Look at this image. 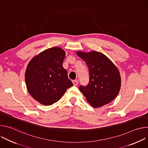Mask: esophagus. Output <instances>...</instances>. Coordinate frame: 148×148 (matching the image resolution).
Here are the masks:
<instances>
[{
    "mask_svg": "<svg viewBox=\"0 0 148 148\" xmlns=\"http://www.w3.org/2000/svg\"><path fill=\"white\" fill-rule=\"evenodd\" d=\"M73 84H74V86H77V84H78V81L77 80V79L73 80Z\"/></svg>",
    "mask_w": 148,
    "mask_h": 148,
    "instance_id": "esophagus-1",
    "label": "esophagus"
}]
</instances>
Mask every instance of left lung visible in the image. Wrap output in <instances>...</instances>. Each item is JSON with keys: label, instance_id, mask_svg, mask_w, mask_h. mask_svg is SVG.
Returning <instances> with one entry per match:
<instances>
[{"label": "left lung", "instance_id": "left-lung-1", "mask_svg": "<svg viewBox=\"0 0 148 148\" xmlns=\"http://www.w3.org/2000/svg\"><path fill=\"white\" fill-rule=\"evenodd\" d=\"M77 54L87 64L89 82L80 86L79 91L94 108L101 107L116 98L121 88V76L117 67L104 54L92 51H77Z\"/></svg>", "mask_w": 148, "mask_h": 148}]
</instances>
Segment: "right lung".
Wrapping results in <instances>:
<instances>
[{
    "instance_id": "obj_1",
    "label": "right lung",
    "mask_w": 148,
    "mask_h": 148,
    "mask_svg": "<svg viewBox=\"0 0 148 148\" xmlns=\"http://www.w3.org/2000/svg\"><path fill=\"white\" fill-rule=\"evenodd\" d=\"M66 53L54 47L35 56L25 74L26 87L31 96L40 103L50 105L58 101L73 84L62 67Z\"/></svg>"
}]
</instances>
